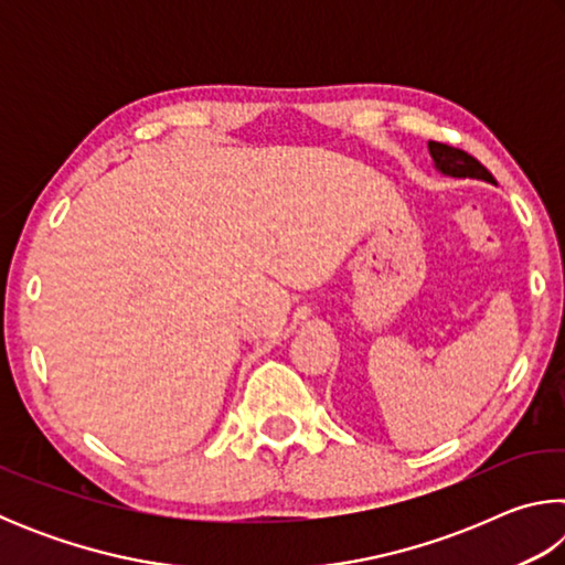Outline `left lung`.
Listing matches in <instances>:
<instances>
[{"instance_id": "8db88e82", "label": "left lung", "mask_w": 565, "mask_h": 565, "mask_svg": "<svg viewBox=\"0 0 565 565\" xmlns=\"http://www.w3.org/2000/svg\"><path fill=\"white\" fill-rule=\"evenodd\" d=\"M428 151H431V157L436 161V169L444 171V174H448V177L493 181L491 171L463 149L441 145V141H428Z\"/></svg>"}]
</instances>
